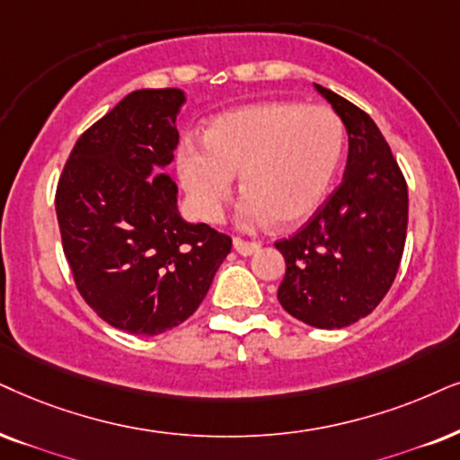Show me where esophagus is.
<instances>
[{
	"label": "esophagus",
	"instance_id": "1",
	"mask_svg": "<svg viewBox=\"0 0 460 460\" xmlns=\"http://www.w3.org/2000/svg\"><path fill=\"white\" fill-rule=\"evenodd\" d=\"M234 248L237 252L243 254V257H248V254H254L259 250V243L257 242H248V240H242V237H234Z\"/></svg>",
	"mask_w": 460,
	"mask_h": 460
}]
</instances>
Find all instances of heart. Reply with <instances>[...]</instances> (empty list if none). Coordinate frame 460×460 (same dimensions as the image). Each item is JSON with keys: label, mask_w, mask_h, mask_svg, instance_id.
<instances>
[{"label": "heart", "mask_w": 460, "mask_h": 460, "mask_svg": "<svg viewBox=\"0 0 460 460\" xmlns=\"http://www.w3.org/2000/svg\"><path fill=\"white\" fill-rule=\"evenodd\" d=\"M203 144L184 142L178 173L195 212L217 220L240 173L248 225L290 226L327 197L346 148V125L329 106L261 102L217 116Z\"/></svg>", "instance_id": "b5f03b06"}]
</instances>
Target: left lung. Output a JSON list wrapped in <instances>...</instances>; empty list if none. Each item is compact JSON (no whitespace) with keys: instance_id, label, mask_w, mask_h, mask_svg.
<instances>
[{"instance_id":"left-lung-1","label":"left lung","mask_w":460,"mask_h":460,"mask_svg":"<svg viewBox=\"0 0 460 460\" xmlns=\"http://www.w3.org/2000/svg\"><path fill=\"white\" fill-rule=\"evenodd\" d=\"M316 89L346 125V173L307 223L276 242L287 261L278 299L301 323L341 329L374 312L394 282L408 234V184L371 116Z\"/></svg>"}]
</instances>
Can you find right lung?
<instances>
[{"mask_svg":"<svg viewBox=\"0 0 460 460\" xmlns=\"http://www.w3.org/2000/svg\"><path fill=\"white\" fill-rule=\"evenodd\" d=\"M178 89L133 91L74 144L55 195L63 252L97 316L133 335L184 323L231 252V237L189 225L167 172Z\"/></svg>","mask_w":460,"mask_h":460,"instance_id":"1","label":"right lung"}]
</instances>
